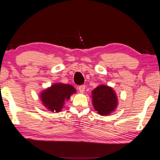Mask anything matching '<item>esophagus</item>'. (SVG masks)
Returning <instances> with one entry per match:
<instances>
[{"label":"esophagus","instance_id":"34e87169","mask_svg":"<svg viewBox=\"0 0 160 160\" xmlns=\"http://www.w3.org/2000/svg\"><path fill=\"white\" fill-rule=\"evenodd\" d=\"M78 90H79V91L81 93H83L84 92H85V85H82L79 86V88H78Z\"/></svg>","mask_w":160,"mask_h":160}]
</instances>
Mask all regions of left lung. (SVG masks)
<instances>
[{
  "label": "left lung",
  "instance_id": "obj_1",
  "mask_svg": "<svg viewBox=\"0 0 160 160\" xmlns=\"http://www.w3.org/2000/svg\"><path fill=\"white\" fill-rule=\"evenodd\" d=\"M92 103L94 109L100 115H109L117 106V98L112 88L102 85L92 92Z\"/></svg>",
  "mask_w": 160,
  "mask_h": 160
}]
</instances>
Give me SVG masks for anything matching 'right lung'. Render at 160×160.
I'll list each match as a JSON object with an SVG mask.
<instances>
[{"mask_svg": "<svg viewBox=\"0 0 160 160\" xmlns=\"http://www.w3.org/2000/svg\"><path fill=\"white\" fill-rule=\"evenodd\" d=\"M76 92L73 86L66 84L56 83L43 92L41 99L44 106L51 112H59L64 104V101Z\"/></svg>", "mask_w": 160, "mask_h": 160, "instance_id": "1", "label": "right lung"}]
</instances>
